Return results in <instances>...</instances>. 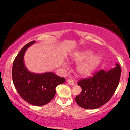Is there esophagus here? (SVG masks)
<instances>
[{"mask_svg": "<svg viewBox=\"0 0 130 130\" xmlns=\"http://www.w3.org/2000/svg\"><path fill=\"white\" fill-rule=\"evenodd\" d=\"M67 81V83H68V84L71 85V86H74V82L73 80L68 79Z\"/></svg>", "mask_w": 130, "mask_h": 130, "instance_id": "1", "label": "esophagus"}]
</instances>
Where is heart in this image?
I'll list each match as a JSON object with an SVG mask.
<instances>
[{"label": "heart", "instance_id": "obj_1", "mask_svg": "<svg viewBox=\"0 0 130 130\" xmlns=\"http://www.w3.org/2000/svg\"><path fill=\"white\" fill-rule=\"evenodd\" d=\"M74 63H80L77 65V73L81 76H87L91 74L99 66L101 62V57L99 54H93V51L84 50L74 53L71 58ZM67 67V63H64Z\"/></svg>", "mask_w": 130, "mask_h": 130}]
</instances>
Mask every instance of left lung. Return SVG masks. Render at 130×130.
<instances>
[{"label": "left lung", "mask_w": 130, "mask_h": 130, "mask_svg": "<svg viewBox=\"0 0 130 130\" xmlns=\"http://www.w3.org/2000/svg\"><path fill=\"white\" fill-rule=\"evenodd\" d=\"M121 74V67H116L108 71L101 70L92 77L83 79L77 83L81 87L80 93L76 96L77 104L86 109H97L106 103L117 89Z\"/></svg>", "instance_id": "left-lung-1"}]
</instances>
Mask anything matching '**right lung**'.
<instances>
[{
    "instance_id": "1",
    "label": "right lung",
    "mask_w": 130,
    "mask_h": 130,
    "mask_svg": "<svg viewBox=\"0 0 130 130\" xmlns=\"http://www.w3.org/2000/svg\"><path fill=\"white\" fill-rule=\"evenodd\" d=\"M35 43H27L16 57L13 64V81L18 93L25 101L34 106H43L54 97L56 87L65 83V79L53 72L37 74L28 70L24 56L28 47Z\"/></svg>"
}]
</instances>
